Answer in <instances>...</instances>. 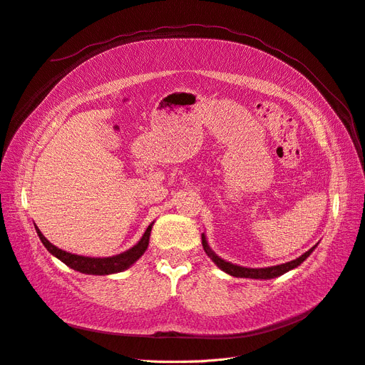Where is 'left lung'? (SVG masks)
I'll list each match as a JSON object with an SVG mask.
<instances>
[{"instance_id": "left-lung-1", "label": "left lung", "mask_w": 365, "mask_h": 365, "mask_svg": "<svg viewBox=\"0 0 365 365\" xmlns=\"http://www.w3.org/2000/svg\"><path fill=\"white\" fill-rule=\"evenodd\" d=\"M202 245H203V250L205 253L208 255V257L212 260L214 264H216L222 272H225L227 274L230 276H235V277H248V279H274V277H279L285 274L287 272H289V269H294L297 268L299 265H301L304 260L310 256L314 248L312 247L310 250L307 251V253H304L302 256H299L297 259L294 260H289V262H285V264H280V265H274V267H265V268H248V267H240V265H236V264H231V262H227L225 259L219 257L214 251L210 248L208 245V240H207V236H205V232L202 235Z\"/></svg>"}]
</instances>
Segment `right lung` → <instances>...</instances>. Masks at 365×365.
Masks as SVG:
<instances>
[{
  "mask_svg": "<svg viewBox=\"0 0 365 365\" xmlns=\"http://www.w3.org/2000/svg\"><path fill=\"white\" fill-rule=\"evenodd\" d=\"M154 222L149 225L145 231V235L142 236L137 244L129 248L123 253L110 256V257H89V256H80V255H72L69 251H64L58 247L52 245L51 242L43 236V232L38 230V227H35L36 235H38L40 240L43 242V245L48 248L49 253L60 259L63 264H66L69 268L76 269V272L85 273V274H93V276H106V274H114L125 272L130 265H134L137 260L145 255V251L149 245V236H151V230H153Z\"/></svg>",
  "mask_w": 365,
  "mask_h": 365,
  "instance_id": "add662e5",
  "label": "right lung"
}]
</instances>
